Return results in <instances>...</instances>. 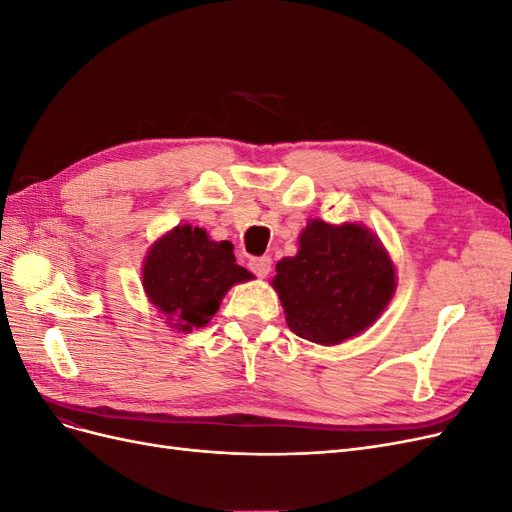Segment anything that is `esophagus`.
I'll use <instances>...</instances> for the list:
<instances>
[{
    "label": "esophagus",
    "mask_w": 512,
    "mask_h": 512,
    "mask_svg": "<svg viewBox=\"0 0 512 512\" xmlns=\"http://www.w3.org/2000/svg\"><path fill=\"white\" fill-rule=\"evenodd\" d=\"M252 273H256L258 277H267L271 273V256H258V258H250L247 262Z\"/></svg>",
    "instance_id": "34e87169"
}]
</instances>
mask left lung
<instances>
[{"label":"left lung","instance_id":"left-lung-1","mask_svg":"<svg viewBox=\"0 0 512 512\" xmlns=\"http://www.w3.org/2000/svg\"><path fill=\"white\" fill-rule=\"evenodd\" d=\"M290 331L335 346L374 324L395 294V265L380 239L361 224L309 220L297 256L275 265Z\"/></svg>","mask_w":512,"mask_h":512}]
</instances>
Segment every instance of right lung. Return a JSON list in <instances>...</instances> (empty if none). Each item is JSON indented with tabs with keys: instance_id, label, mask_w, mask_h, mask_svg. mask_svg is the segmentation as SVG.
Segmentation results:
<instances>
[{
	"instance_id": "1",
	"label": "right lung",
	"mask_w": 512,
	"mask_h": 512,
	"mask_svg": "<svg viewBox=\"0 0 512 512\" xmlns=\"http://www.w3.org/2000/svg\"><path fill=\"white\" fill-rule=\"evenodd\" d=\"M252 273L237 265L230 241H211L203 228L175 226L149 247L143 288L173 329H200L220 309L224 294Z\"/></svg>"
}]
</instances>
